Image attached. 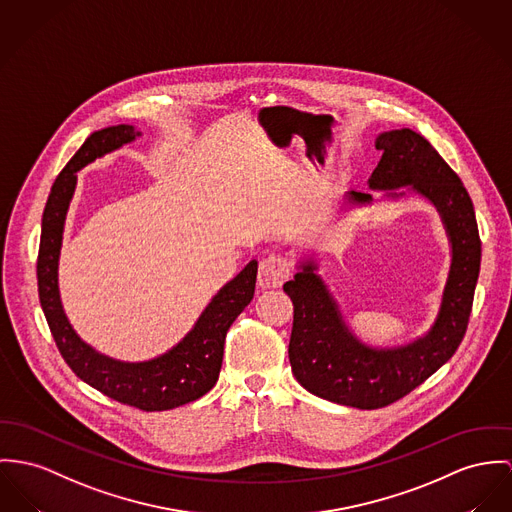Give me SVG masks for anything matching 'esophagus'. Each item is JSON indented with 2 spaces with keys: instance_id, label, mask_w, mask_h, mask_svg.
Segmentation results:
<instances>
[{
  "instance_id": "34e87169",
  "label": "esophagus",
  "mask_w": 512,
  "mask_h": 512,
  "mask_svg": "<svg viewBox=\"0 0 512 512\" xmlns=\"http://www.w3.org/2000/svg\"><path fill=\"white\" fill-rule=\"evenodd\" d=\"M290 278V263L280 255H267L259 263L257 282L261 288H278Z\"/></svg>"
}]
</instances>
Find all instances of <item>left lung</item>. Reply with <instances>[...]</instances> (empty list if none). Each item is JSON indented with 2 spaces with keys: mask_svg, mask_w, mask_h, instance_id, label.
I'll return each instance as SVG.
<instances>
[{
  "mask_svg": "<svg viewBox=\"0 0 512 512\" xmlns=\"http://www.w3.org/2000/svg\"><path fill=\"white\" fill-rule=\"evenodd\" d=\"M382 159L368 179L372 191L388 197L411 187L431 200L452 245V263L433 327L413 343L374 349L358 341L339 306L317 275V263L306 259L284 284L294 304L288 358L296 380L327 401L356 409H378L413 392L452 358L460 347L472 314L473 292L481 265V241L472 198L460 177L440 154L411 128L382 132L376 138ZM353 204H370L368 193H347Z\"/></svg>",
  "mask_w": 512,
  "mask_h": 512,
  "instance_id": "8db88e82",
  "label": "left lung"
}]
</instances>
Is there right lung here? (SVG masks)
I'll return each mask as SVG.
<instances>
[{
	"mask_svg": "<svg viewBox=\"0 0 512 512\" xmlns=\"http://www.w3.org/2000/svg\"><path fill=\"white\" fill-rule=\"evenodd\" d=\"M138 136L140 132L130 124L93 132L54 181L42 214L37 261L39 298L56 347L79 380L124 405L142 411H167L195 401L214 388L222 368L226 333L253 300L257 261H249L236 278L218 290L183 341L152 360L120 362L97 353L79 339L64 314L58 290V259L68 206L76 191V173Z\"/></svg>",
	"mask_w": 512,
	"mask_h": 512,
	"instance_id": "add662e5",
	"label": "right lung"
}]
</instances>
